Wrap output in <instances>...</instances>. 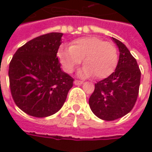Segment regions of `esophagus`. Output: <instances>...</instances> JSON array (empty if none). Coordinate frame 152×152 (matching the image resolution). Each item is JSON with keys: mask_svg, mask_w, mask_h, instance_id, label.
I'll use <instances>...</instances> for the list:
<instances>
[{"mask_svg": "<svg viewBox=\"0 0 152 152\" xmlns=\"http://www.w3.org/2000/svg\"><path fill=\"white\" fill-rule=\"evenodd\" d=\"M74 84L76 85V86H80V85H82L83 81H80V80H75L74 81Z\"/></svg>", "mask_w": 152, "mask_h": 152, "instance_id": "1", "label": "esophagus"}]
</instances>
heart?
<instances>
[{
	"label": "heart",
	"mask_w": 152,
	"mask_h": 152,
	"mask_svg": "<svg viewBox=\"0 0 152 152\" xmlns=\"http://www.w3.org/2000/svg\"><path fill=\"white\" fill-rule=\"evenodd\" d=\"M58 57L66 73H72L82 62L83 66L78 72L80 77L103 79L109 76L116 67L117 50L111 42L96 37H86L73 40L71 46L60 47Z\"/></svg>",
	"instance_id": "heart-1"
}]
</instances>
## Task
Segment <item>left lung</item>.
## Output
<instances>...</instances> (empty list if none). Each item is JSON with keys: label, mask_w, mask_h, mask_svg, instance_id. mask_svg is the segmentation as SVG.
I'll list each match as a JSON object with an SVG mask.
<instances>
[{"label": "left lung", "mask_w": 152, "mask_h": 152, "mask_svg": "<svg viewBox=\"0 0 152 152\" xmlns=\"http://www.w3.org/2000/svg\"><path fill=\"white\" fill-rule=\"evenodd\" d=\"M112 40L120 52L115 72L95 84L89 99L91 111L104 121H115L124 116L134 107L140 86L141 72L136 59L121 41Z\"/></svg>", "instance_id": "obj_1"}]
</instances>
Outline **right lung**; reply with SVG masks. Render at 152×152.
Wrapping results in <instances>:
<instances>
[{
	"instance_id": "right-lung-1",
	"label": "right lung",
	"mask_w": 152,
	"mask_h": 152,
	"mask_svg": "<svg viewBox=\"0 0 152 152\" xmlns=\"http://www.w3.org/2000/svg\"><path fill=\"white\" fill-rule=\"evenodd\" d=\"M63 33L52 32L29 40L14 54L9 67L10 91L20 108L34 117L58 112L73 86L61 69L57 53Z\"/></svg>"
}]
</instances>
